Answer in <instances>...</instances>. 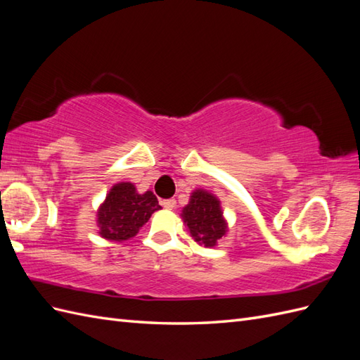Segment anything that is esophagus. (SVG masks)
<instances>
[{"label": "esophagus", "mask_w": 360, "mask_h": 360, "mask_svg": "<svg viewBox=\"0 0 360 360\" xmlns=\"http://www.w3.org/2000/svg\"><path fill=\"white\" fill-rule=\"evenodd\" d=\"M163 207H165V209H168V210H172L174 207H176V204H177V201L174 200V198H168V200H162V202H160Z\"/></svg>", "instance_id": "obj_1"}]
</instances>
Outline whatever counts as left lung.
I'll return each mask as SVG.
<instances>
[{"label":"left lung","instance_id":"obj_1","mask_svg":"<svg viewBox=\"0 0 360 360\" xmlns=\"http://www.w3.org/2000/svg\"><path fill=\"white\" fill-rule=\"evenodd\" d=\"M181 216L195 242L205 248L216 246L217 240L226 231L219 200L205 191H195L192 193Z\"/></svg>","mask_w":360,"mask_h":360}]
</instances>
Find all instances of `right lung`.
<instances>
[{
    "instance_id": "add662e5",
    "label": "right lung",
    "mask_w": 360,
    "mask_h": 360,
    "mask_svg": "<svg viewBox=\"0 0 360 360\" xmlns=\"http://www.w3.org/2000/svg\"><path fill=\"white\" fill-rule=\"evenodd\" d=\"M160 205L153 192L138 193L132 183H118L97 212L101 236L122 242L134 237Z\"/></svg>"
}]
</instances>
